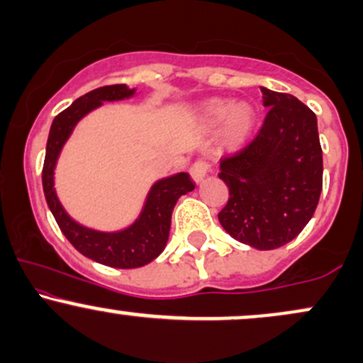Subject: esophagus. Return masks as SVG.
Here are the masks:
<instances>
[{
	"instance_id": "34e87169",
	"label": "esophagus",
	"mask_w": 363,
	"mask_h": 363,
	"mask_svg": "<svg viewBox=\"0 0 363 363\" xmlns=\"http://www.w3.org/2000/svg\"><path fill=\"white\" fill-rule=\"evenodd\" d=\"M189 172L194 182H201L203 179L206 177V174L210 172V164H208L206 160H203V158H199V160H196L194 164L191 165Z\"/></svg>"
}]
</instances>
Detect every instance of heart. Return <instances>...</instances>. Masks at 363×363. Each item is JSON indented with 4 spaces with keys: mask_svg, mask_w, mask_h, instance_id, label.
Wrapping results in <instances>:
<instances>
[{
    "mask_svg": "<svg viewBox=\"0 0 363 363\" xmlns=\"http://www.w3.org/2000/svg\"><path fill=\"white\" fill-rule=\"evenodd\" d=\"M201 118L208 126H218L223 123V136L230 145H239L251 135L256 123V111L251 104L230 101L206 102L201 109Z\"/></svg>",
    "mask_w": 363,
    "mask_h": 363,
    "instance_id": "1",
    "label": "heart"
}]
</instances>
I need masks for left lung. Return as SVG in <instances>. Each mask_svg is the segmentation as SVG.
<instances>
[{
	"label": "left lung",
	"instance_id": "obj_1",
	"mask_svg": "<svg viewBox=\"0 0 363 363\" xmlns=\"http://www.w3.org/2000/svg\"><path fill=\"white\" fill-rule=\"evenodd\" d=\"M261 91L268 114L259 133L220 160L228 201L218 220L235 240L269 251L294 240L314 215L323 191V150L318 119L306 104L264 86Z\"/></svg>",
	"mask_w": 363,
	"mask_h": 363
}]
</instances>
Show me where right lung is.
I'll return each instance as SVG.
<instances>
[{"label":"right lung","instance_id":"obj_1","mask_svg":"<svg viewBox=\"0 0 363 363\" xmlns=\"http://www.w3.org/2000/svg\"><path fill=\"white\" fill-rule=\"evenodd\" d=\"M135 95V89L126 85H107L89 91L77 99L68 109L56 116L49 131L43 167V187L49 210L60 225L61 232L83 256L111 268L131 269L148 264L165 249L170 230V218L177 199L194 189L189 174L160 179L152 186L143 210L131 227L121 232H99L77 223L65 211L54 191V167L62 145L83 116L97 109L102 102L123 101Z\"/></svg>","mask_w":363,"mask_h":363}]
</instances>
